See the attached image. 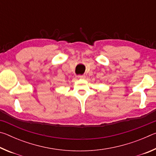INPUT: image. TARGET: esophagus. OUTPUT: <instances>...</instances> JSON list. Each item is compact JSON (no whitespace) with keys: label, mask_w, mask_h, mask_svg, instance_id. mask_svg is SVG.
Segmentation results:
<instances>
[{"label":"esophagus","mask_w":156,"mask_h":156,"mask_svg":"<svg viewBox=\"0 0 156 156\" xmlns=\"http://www.w3.org/2000/svg\"><path fill=\"white\" fill-rule=\"evenodd\" d=\"M78 78H80V79H84V78H85V76H84V75H78Z\"/></svg>","instance_id":"esophagus-1"}]
</instances>
